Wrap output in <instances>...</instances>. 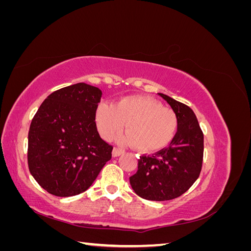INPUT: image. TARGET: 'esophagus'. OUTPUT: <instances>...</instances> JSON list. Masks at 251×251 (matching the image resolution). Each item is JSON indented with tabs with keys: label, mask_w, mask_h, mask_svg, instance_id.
I'll use <instances>...</instances> for the list:
<instances>
[{
	"label": "esophagus",
	"mask_w": 251,
	"mask_h": 251,
	"mask_svg": "<svg viewBox=\"0 0 251 251\" xmlns=\"http://www.w3.org/2000/svg\"><path fill=\"white\" fill-rule=\"evenodd\" d=\"M121 154H124V151L121 150V149H119V148H114V149H113V151H112L113 157H118V156H120Z\"/></svg>",
	"instance_id": "obj_1"
}]
</instances>
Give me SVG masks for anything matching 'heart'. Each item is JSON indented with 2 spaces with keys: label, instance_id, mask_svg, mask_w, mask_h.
<instances>
[{
  "label": "heart",
  "instance_id": "heart-1",
  "mask_svg": "<svg viewBox=\"0 0 251 251\" xmlns=\"http://www.w3.org/2000/svg\"><path fill=\"white\" fill-rule=\"evenodd\" d=\"M96 124L107 140L115 137L126 124L125 141L142 153H153L172 141L178 118L154 98L132 95L120 98L114 105L100 103L96 109Z\"/></svg>",
  "mask_w": 251,
  "mask_h": 251
}]
</instances>
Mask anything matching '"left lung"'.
Masks as SVG:
<instances>
[{
    "instance_id": "1",
    "label": "left lung",
    "mask_w": 251,
    "mask_h": 251,
    "mask_svg": "<svg viewBox=\"0 0 251 251\" xmlns=\"http://www.w3.org/2000/svg\"><path fill=\"white\" fill-rule=\"evenodd\" d=\"M178 118L177 133L170 146L151 156H142L138 171L130 177L133 191L150 201L178 198L198 179L203 161L204 137L194 111L174 98L158 93Z\"/></svg>"
}]
</instances>
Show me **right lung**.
<instances>
[{"label":"right lung","instance_id":"add662e5","mask_svg":"<svg viewBox=\"0 0 251 251\" xmlns=\"http://www.w3.org/2000/svg\"><path fill=\"white\" fill-rule=\"evenodd\" d=\"M102 92L78 82L51 93L30 125L28 166L45 191L57 197L81 194L112 158L98 134L95 115Z\"/></svg>","mask_w":251,"mask_h":251}]
</instances>
